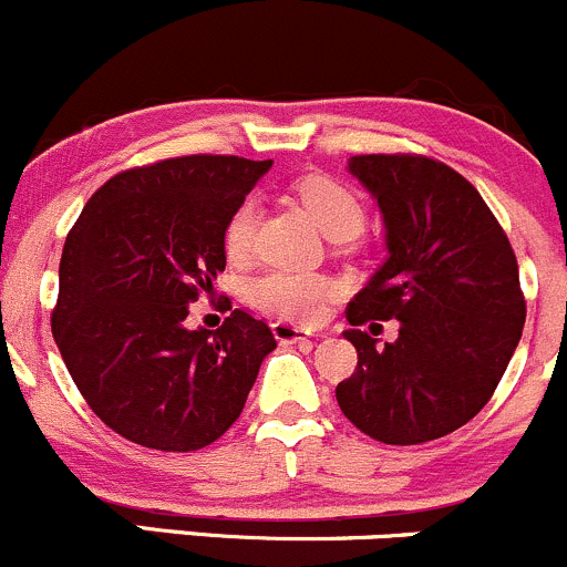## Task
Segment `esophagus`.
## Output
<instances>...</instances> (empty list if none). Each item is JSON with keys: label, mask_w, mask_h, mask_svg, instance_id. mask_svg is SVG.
Wrapping results in <instances>:
<instances>
[{"label": "esophagus", "mask_w": 567, "mask_h": 567, "mask_svg": "<svg viewBox=\"0 0 567 567\" xmlns=\"http://www.w3.org/2000/svg\"><path fill=\"white\" fill-rule=\"evenodd\" d=\"M271 331H274V337H277V342H282V344L303 342V339L312 337V331L303 329V326L288 323V320H277V323L271 326Z\"/></svg>", "instance_id": "1"}]
</instances>
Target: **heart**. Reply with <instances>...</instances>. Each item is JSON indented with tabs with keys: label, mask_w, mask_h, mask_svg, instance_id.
<instances>
[{
	"label": "heart",
	"mask_w": 567,
	"mask_h": 567,
	"mask_svg": "<svg viewBox=\"0 0 567 567\" xmlns=\"http://www.w3.org/2000/svg\"><path fill=\"white\" fill-rule=\"evenodd\" d=\"M301 204L307 206L309 217L320 230L331 238H353L361 234L367 223V212L359 195L342 182L329 176H309L296 187ZM255 223H258V204L252 198L241 200L234 208L225 225V252L228 258H244L252 247ZM337 296V282L326 274H293V271H268L258 277L249 288V299L255 307L279 315L296 323H309L320 318L326 301Z\"/></svg>",
	"instance_id": "obj_1"
}]
</instances>
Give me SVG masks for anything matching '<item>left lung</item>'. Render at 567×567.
I'll list each match as a JSON object with an SVG mask.
<instances>
[{"mask_svg": "<svg viewBox=\"0 0 567 567\" xmlns=\"http://www.w3.org/2000/svg\"><path fill=\"white\" fill-rule=\"evenodd\" d=\"M348 171L378 200L389 258L348 307L359 367L337 402L372 440L429 443L478 415L503 380L527 318L519 264L478 189L449 165L359 154ZM391 317L396 343L360 331Z\"/></svg>", "mask_w": 567, "mask_h": 567, "instance_id": "obj_1", "label": "left lung"}]
</instances>
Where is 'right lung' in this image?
Masks as SVG:
<instances>
[{
  "label": "right lung",
  "instance_id": "obj_1",
  "mask_svg": "<svg viewBox=\"0 0 567 567\" xmlns=\"http://www.w3.org/2000/svg\"><path fill=\"white\" fill-rule=\"evenodd\" d=\"M271 159L189 154L116 174L64 241L51 331L105 426L154 451H198L241 415L277 339L234 309L184 326L225 271V225ZM230 309V303H228Z\"/></svg>",
  "mask_w": 567,
  "mask_h": 567
}]
</instances>
